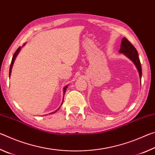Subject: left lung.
<instances>
[{
    "label": "left lung",
    "instance_id": "8db88e82",
    "mask_svg": "<svg viewBox=\"0 0 155 155\" xmlns=\"http://www.w3.org/2000/svg\"><path fill=\"white\" fill-rule=\"evenodd\" d=\"M120 53H122L125 55L127 58L132 61L133 64H135V67L137 68L138 70L139 75H140V81L141 79V75H142V71H141V66L140 60L139 59L138 52L137 50L135 48L132 44L128 41L127 38H123L122 40L121 45L119 51Z\"/></svg>",
    "mask_w": 155,
    "mask_h": 155
}]
</instances>
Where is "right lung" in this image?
<instances>
[{
	"mask_svg": "<svg viewBox=\"0 0 155 155\" xmlns=\"http://www.w3.org/2000/svg\"><path fill=\"white\" fill-rule=\"evenodd\" d=\"M25 45V44H24V46ZM21 48H22V47H19V48H18V49H17V51L15 52V53H14V56H13V58H12V63H11V65H10V68H9V77H10V76H11V73H12V67H13V64H14V61H15V58H16V57H17V55L18 54V53H19V52L20 51V49H21ZM68 87V85H66V86H65V87H64V94H65V91H66V89H67V87ZM63 102H64V98H63ZM63 102H62V103H63ZM62 103H61V106L62 105ZM60 106V107H61ZM60 107H59L58 108V109H59V108H60ZM58 109H57L56 111H53V112H52V113H51V114H54V113H55V112H57V111H58Z\"/></svg>",
	"mask_w": 155,
	"mask_h": 155,
	"instance_id": "right-lung-1",
	"label": "right lung"
}]
</instances>
